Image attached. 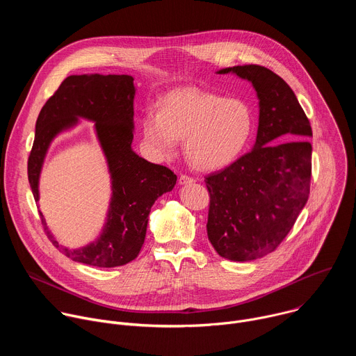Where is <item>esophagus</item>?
<instances>
[{
	"mask_svg": "<svg viewBox=\"0 0 356 356\" xmlns=\"http://www.w3.org/2000/svg\"><path fill=\"white\" fill-rule=\"evenodd\" d=\"M191 183H194V179L190 177V176H187V175H181V176L179 177V184H181V186H184V184H191Z\"/></svg>",
	"mask_w": 356,
	"mask_h": 356,
	"instance_id": "esophagus-1",
	"label": "esophagus"
}]
</instances>
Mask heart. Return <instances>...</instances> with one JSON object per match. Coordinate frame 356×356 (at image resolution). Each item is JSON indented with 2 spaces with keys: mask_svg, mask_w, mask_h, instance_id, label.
<instances>
[{
  "mask_svg": "<svg viewBox=\"0 0 356 356\" xmlns=\"http://www.w3.org/2000/svg\"><path fill=\"white\" fill-rule=\"evenodd\" d=\"M252 108L239 98H224L197 87L177 88L166 94L161 110L147 107L142 132L155 156L175 154L183 139L184 155L200 170H217L232 163L253 132Z\"/></svg>",
  "mask_w": 356,
  "mask_h": 356,
  "instance_id": "1",
  "label": "heart"
}]
</instances>
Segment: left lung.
Wrapping results in <instances>:
<instances>
[{"label":"left lung","mask_w":356,"mask_h":356,"mask_svg":"<svg viewBox=\"0 0 356 356\" xmlns=\"http://www.w3.org/2000/svg\"><path fill=\"white\" fill-rule=\"evenodd\" d=\"M217 73L250 81L259 99L252 150L206 177L209 239L220 257L248 262L273 252L306 206L313 150L307 138L313 131L293 90L272 70L245 65Z\"/></svg>","instance_id":"8db88e82"}]
</instances>
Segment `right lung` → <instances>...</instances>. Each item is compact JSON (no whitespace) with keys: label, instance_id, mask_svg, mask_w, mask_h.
<instances>
[{"label":"right lung","instance_id":"obj_1","mask_svg":"<svg viewBox=\"0 0 356 356\" xmlns=\"http://www.w3.org/2000/svg\"><path fill=\"white\" fill-rule=\"evenodd\" d=\"M134 77L128 74L69 76L39 113L35 140L28 159V179L39 201V176L52 140L77 125L79 118L94 122L111 176V201L101 235L91 243L69 249L56 241L40 213L47 238L74 262L115 268L134 261L143 245L147 217L155 201L172 191L177 176L150 163L132 150Z\"/></svg>","mask_w":356,"mask_h":356}]
</instances>
